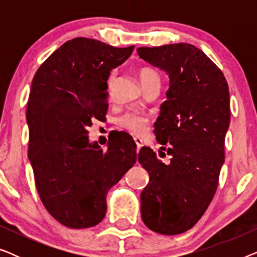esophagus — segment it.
<instances>
[{"mask_svg":"<svg viewBox=\"0 0 257 257\" xmlns=\"http://www.w3.org/2000/svg\"><path fill=\"white\" fill-rule=\"evenodd\" d=\"M135 142H136V144H137V150H140L143 147V139H140L139 137H135Z\"/></svg>","mask_w":257,"mask_h":257,"instance_id":"obj_1","label":"esophagus"}]
</instances>
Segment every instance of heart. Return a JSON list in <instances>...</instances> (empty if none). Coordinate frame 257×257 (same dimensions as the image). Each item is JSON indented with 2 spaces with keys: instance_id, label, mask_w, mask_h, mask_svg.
<instances>
[{
  "instance_id": "b5f03b06",
  "label": "heart",
  "mask_w": 257,
  "mask_h": 257,
  "mask_svg": "<svg viewBox=\"0 0 257 257\" xmlns=\"http://www.w3.org/2000/svg\"><path fill=\"white\" fill-rule=\"evenodd\" d=\"M138 77L142 84L154 82V80L159 82V75H158V72L154 69L149 68V66L140 68L138 71ZM113 82L114 77L112 75L110 79H108V91L110 92L112 91V87H113ZM147 121H149V119L145 115H142L139 113H127L120 119V124L124 127L132 131L133 133H137V135H142V133L146 131Z\"/></svg>"
}]
</instances>
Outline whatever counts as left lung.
<instances>
[{
  "label": "left lung",
  "mask_w": 257,
  "mask_h": 257,
  "mask_svg": "<svg viewBox=\"0 0 257 257\" xmlns=\"http://www.w3.org/2000/svg\"><path fill=\"white\" fill-rule=\"evenodd\" d=\"M137 51L170 78L154 135L167 145L160 149L171 160L165 164L149 147L140 150L138 161L150 175L140 194L142 217L156 233L181 234L201 219L216 192L230 121L229 89L221 70L194 45Z\"/></svg>",
  "instance_id": "obj_1"
}]
</instances>
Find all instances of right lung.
<instances>
[{"label": "right lung", "instance_id": "1", "mask_svg": "<svg viewBox=\"0 0 257 257\" xmlns=\"http://www.w3.org/2000/svg\"><path fill=\"white\" fill-rule=\"evenodd\" d=\"M135 45L114 48L78 37L59 47L35 75L27 106L29 157L36 188L51 216L69 228L93 227L106 213V194L137 161L127 133L106 150L87 128L107 111V79Z\"/></svg>", "mask_w": 257, "mask_h": 257}]
</instances>
